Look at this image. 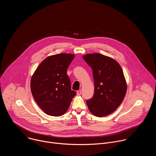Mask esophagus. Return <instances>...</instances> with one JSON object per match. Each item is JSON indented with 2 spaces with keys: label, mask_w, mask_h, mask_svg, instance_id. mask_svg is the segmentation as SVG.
<instances>
[{
  "label": "esophagus",
  "mask_w": 156,
  "mask_h": 156,
  "mask_svg": "<svg viewBox=\"0 0 156 156\" xmlns=\"http://www.w3.org/2000/svg\"><path fill=\"white\" fill-rule=\"evenodd\" d=\"M76 94H77V95H80V94H81V90H78V91H76Z\"/></svg>",
  "instance_id": "1"
}]
</instances>
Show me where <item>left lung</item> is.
<instances>
[{
  "mask_svg": "<svg viewBox=\"0 0 156 156\" xmlns=\"http://www.w3.org/2000/svg\"><path fill=\"white\" fill-rule=\"evenodd\" d=\"M91 66L94 82L93 97L86 101L89 110L101 117L114 112L122 102L126 93V83L119 63L101 54L83 56Z\"/></svg>",
  "mask_w": 156,
  "mask_h": 156,
  "instance_id": "obj_1",
  "label": "left lung"
}]
</instances>
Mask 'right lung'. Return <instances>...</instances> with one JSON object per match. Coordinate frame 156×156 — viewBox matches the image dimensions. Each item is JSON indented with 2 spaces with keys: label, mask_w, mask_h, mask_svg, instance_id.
Wrapping results in <instances>:
<instances>
[{
  "label": "right lung",
  "mask_w": 156,
  "mask_h": 156,
  "mask_svg": "<svg viewBox=\"0 0 156 156\" xmlns=\"http://www.w3.org/2000/svg\"><path fill=\"white\" fill-rule=\"evenodd\" d=\"M73 54H59L48 57L37 66L31 80L33 96L46 114L61 116L68 110L76 92L71 90L66 74Z\"/></svg>",
  "instance_id": "1"
}]
</instances>
